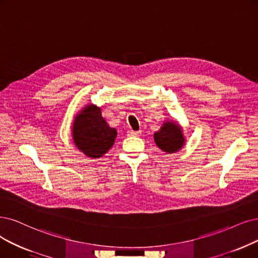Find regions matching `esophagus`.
<instances>
[{
	"label": "esophagus",
	"mask_w": 258,
	"mask_h": 258,
	"mask_svg": "<svg viewBox=\"0 0 258 258\" xmlns=\"http://www.w3.org/2000/svg\"><path fill=\"white\" fill-rule=\"evenodd\" d=\"M139 134H140L139 131L138 132H135V131H130L128 132V136H139Z\"/></svg>",
	"instance_id": "34e87169"
}]
</instances>
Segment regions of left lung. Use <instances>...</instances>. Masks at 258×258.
Segmentation results:
<instances>
[{"mask_svg": "<svg viewBox=\"0 0 258 258\" xmlns=\"http://www.w3.org/2000/svg\"><path fill=\"white\" fill-rule=\"evenodd\" d=\"M154 140L160 150L174 153L183 147L184 137L175 122H167L154 134Z\"/></svg>", "mask_w": 258, "mask_h": 258, "instance_id": "obj_1", "label": "left lung"}]
</instances>
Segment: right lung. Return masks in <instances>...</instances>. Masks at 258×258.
I'll return each mask as SVG.
<instances>
[{
  "instance_id": "add662e5",
  "label": "right lung",
  "mask_w": 258,
  "mask_h": 258,
  "mask_svg": "<svg viewBox=\"0 0 258 258\" xmlns=\"http://www.w3.org/2000/svg\"><path fill=\"white\" fill-rule=\"evenodd\" d=\"M117 131L108 126L101 109L89 105L75 118L73 140L82 152L93 158L103 156L112 147Z\"/></svg>"
}]
</instances>
